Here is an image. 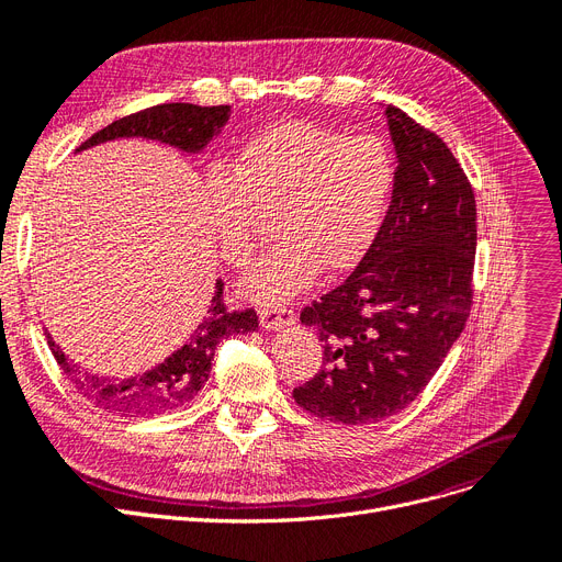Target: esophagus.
Masks as SVG:
<instances>
[{
    "instance_id": "obj_1",
    "label": "esophagus",
    "mask_w": 562,
    "mask_h": 562,
    "mask_svg": "<svg viewBox=\"0 0 562 562\" xmlns=\"http://www.w3.org/2000/svg\"><path fill=\"white\" fill-rule=\"evenodd\" d=\"M293 318H296V314H293L291 307H284V305H263V307H259V323L266 330L286 328V326H291Z\"/></svg>"
}]
</instances>
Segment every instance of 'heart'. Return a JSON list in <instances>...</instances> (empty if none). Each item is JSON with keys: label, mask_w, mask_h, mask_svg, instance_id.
Masks as SVG:
<instances>
[{"label": "heart", "mask_w": 562, "mask_h": 562, "mask_svg": "<svg viewBox=\"0 0 562 562\" xmlns=\"http://www.w3.org/2000/svg\"><path fill=\"white\" fill-rule=\"evenodd\" d=\"M396 187V161L373 134L346 136L310 121L252 134L225 168L210 170L204 198L223 259L244 269L276 216L280 244L244 282L248 299L278 305L321 269L348 273L373 246Z\"/></svg>", "instance_id": "obj_1"}]
</instances>
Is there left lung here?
Masks as SVG:
<instances>
[{"instance_id":"left-lung-1","label":"left lung","mask_w":562,"mask_h":562,"mask_svg":"<svg viewBox=\"0 0 562 562\" xmlns=\"http://www.w3.org/2000/svg\"><path fill=\"white\" fill-rule=\"evenodd\" d=\"M396 187L385 223L339 286L301 312L323 364L293 398L364 426L415 401L464 330L474 299L476 198L449 145L390 104Z\"/></svg>"}]
</instances>
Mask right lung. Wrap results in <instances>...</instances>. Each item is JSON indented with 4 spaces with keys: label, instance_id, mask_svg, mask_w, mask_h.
I'll return each mask as SVG.
<instances>
[{
    "label": "right lung",
    "instance_id": "obj_1",
    "mask_svg": "<svg viewBox=\"0 0 562 562\" xmlns=\"http://www.w3.org/2000/svg\"><path fill=\"white\" fill-rule=\"evenodd\" d=\"M229 106H198L187 102H170L147 106L136 113H130L121 121H113L104 130L95 132L91 138L79 145L86 147L123 138V136H143L155 138L168 145L180 147L184 153H198L221 132L227 123ZM223 280H216L214 299L210 310L204 312L202 321L193 333L182 341L170 358H166L155 369L132 378H102L88 371H81L72 364L66 352L54 344L47 335V346L56 364L64 369L75 390L95 407L113 417H155L164 412L187 405L204 387L212 371V360L221 339L229 335H241L257 330L255 310H234L229 312L223 299Z\"/></svg>",
    "mask_w": 562,
    "mask_h": 562
}]
</instances>
